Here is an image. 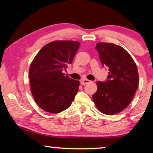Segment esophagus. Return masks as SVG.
<instances>
[{
  "mask_svg": "<svg viewBox=\"0 0 153 153\" xmlns=\"http://www.w3.org/2000/svg\"><path fill=\"white\" fill-rule=\"evenodd\" d=\"M90 82L91 81L88 80V79H84L81 81V84H82V85H85V84H88V82Z\"/></svg>",
  "mask_w": 153,
  "mask_h": 153,
  "instance_id": "obj_1",
  "label": "esophagus"
}]
</instances>
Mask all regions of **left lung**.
<instances>
[{
  "label": "left lung",
  "mask_w": 153,
  "mask_h": 153,
  "mask_svg": "<svg viewBox=\"0 0 153 153\" xmlns=\"http://www.w3.org/2000/svg\"><path fill=\"white\" fill-rule=\"evenodd\" d=\"M95 49L103 67L108 69L107 80L97 82L93 100L99 111L106 115L120 113L129 105L138 87L137 67L124 48L113 43L99 42Z\"/></svg>",
  "instance_id": "obj_1"
}]
</instances>
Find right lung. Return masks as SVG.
<instances>
[{
  "instance_id": "add662e5",
  "label": "right lung",
  "mask_w": 153,
  "mask_h": 153,
  "mask_svg": "<svg viewBox=\"0 0 153 153\" xmlns=\"http://www.w3.org/2000/svg\"><path fill=\"white\" fill-rule=\"evenodd\" d=\"M77 41H54L40 50L29 71L31 91L38 105L48 113H58L71 106L79 82L63 74L79 47Z\"/></svg>"
}]
</instances>
